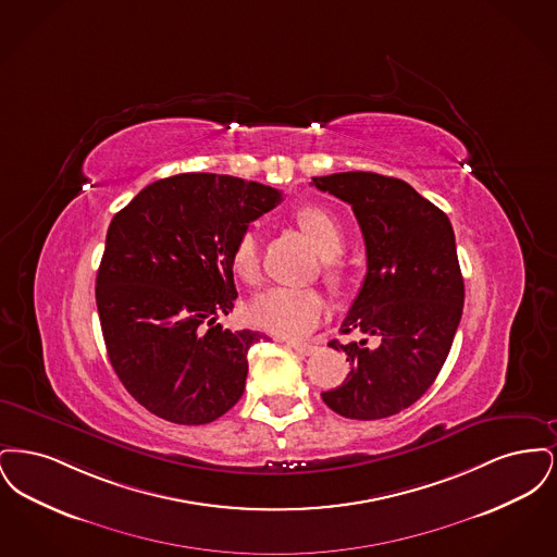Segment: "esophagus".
<instances>
[{"mask_svg":"<svg viewBox=\"0 0 557 557\" xmlns=\"http://www.w3.org/2000/svg\"><path fill=\"white\" fill-rule=\"evenodd\" d=\"M288 348H292L296 355H300V357H307V355H311L318 346L311 345V343H296V341H288L286 343Z\"/></svg>","mask_w":557,"mask_h":557,"instance_id":"obj_1","label":"esophagus"}]
</instances>
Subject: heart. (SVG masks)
Wrapping results in <instances>:
<instances>
[{
	"mask_svg": "<svg viewBox=\"0 0 557 557\" xmlns=\"http://www.w3.org/2000/svg\"><path fill=\"white\" fill-rule=\"evenodd\" d=\"M296 223L323 255L325 277L334 284H343L348 271L341 257L346 238L343 221L325 207L307 205L296 211ZM230 263L246 286H259L261 252L259 238L252 230L242 232L236 238ZM327 311V298L318 288H273L252 302L250 319L255 325L275 336L305 338L325 319Z\"/></svg>",
	"mask_w": 557,
	"mask_h": 557,
	"instance_id": "obj_1",
	"label": "heart"
}]
</instances>
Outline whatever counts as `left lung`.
<instances>
[{
  "instance_id": "left-lung-1",
  "label": "left lung",
  "mask_w": 557,
  "mask_h": 557,
  "mask_svg": "<svg viewBox=\"0 0 557 557\" xmlns=\"http://www.w3.org/2000/svg\"><path fill=\"white\" fill-rule=\"evenodd\" d=\"M313 186L352 207L366 239L368 273L343 321L377 346L345 350L350 371L323 403L350 420H382L413 405L449 355L461 311L463 277L449 216L403 180L366 171L313 177Z\"/></svg>"
}]
</instances>
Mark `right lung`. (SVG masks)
Listing matches in <instances>:
<instances>
[{"instance_id": "right-lung-1", "label": "right lung", "mask_w": 557, "mask_h": 557, "mask_svg": "<svg viewBox=\"0 0 557 557\" xmlns=\"http://www.w3.org/2000/svg\"><path fill=\"white\" fill-rule=\"evenodd\" d=\"M282 191L232 175L182 173L144 187L110 221L96 277L108 359L139 405L166 422H214L238 403L248 348L225 330L238 298L232 246Z\"/></svg>"}]
</instances>
